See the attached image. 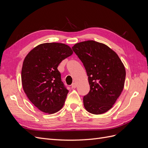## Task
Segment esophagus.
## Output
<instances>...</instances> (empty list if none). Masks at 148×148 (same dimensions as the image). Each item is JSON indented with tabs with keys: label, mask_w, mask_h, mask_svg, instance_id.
Masks as SVG:
<instances>
[{
	"label": "esophagus",
	"mask_w": 148,
	"mask_h": 148,
	"mask_svg": "<svg viewBox=\"0 0 148 148\" xmlns=\"http://www.w3.org/2000/svg\"><path fill=\"white\" fill-rule=\"evenodd\" d=\"M77 83H73L72 84H71V88H75L76 87H77Z\"/></svg>",
	"instance_id": "esophagus-1"
}]
</instances>
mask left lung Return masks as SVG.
Returning a JSON list of instances; mask_svg holds the SVG:
<instances>
[{
  "label": "left lung",
  "mask_w": 148,
  "mask_h": 148,
  "mask_svg": "<svg viewBox=\"0 0 148 148\" xmlns=\"http://www.w3.org/2000/svg\"><path fill=\"white\" fill-rule=\"evenodd\" d=\"M72 49L83 64L90 86L83 97L84 108L92 114L106 112L123 91L126 71L122 62L110 47L95 41L77 43Z\"/></svg>",
  "instance_id": "8db88e82"
}]
</instances>
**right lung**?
Masks as SVG:
<instances>
[{"label":"right lung","instance_id":"obj_1","mask_svg":"<svg viewBox=\"0 0 148 148\" xmlns=\"http://www.w3.org/2000/svg\"><path fill=\"white\" fill-rule=\"evenodd\" d=\"M73 51L65 44L44 43L26 56L21 69L23 90L29 101L43 112L54 114L64 106L69 92L57 67Z\"/></svg>","mask_w":148,"mask_h":148}]
</instances>
